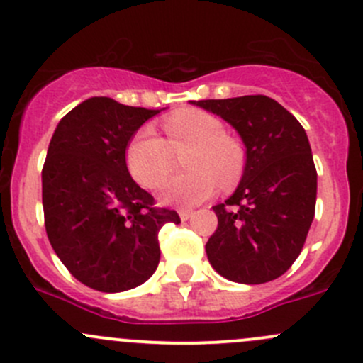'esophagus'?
I'll return each mask as SVG.
<instances>
[{
    "instance_id": "34e87169",
    "label": "esophagus",
    "mask_w": 363,
    "mask_h": 363,
    "mask_svg": "<svg viewBox=\"0 0 363 363\" xmlns=\"http://www.w3.org/2000/svg\"><path fill=\"white\" fill-rule=\"evenodd\" d=\"M179 216H181L182 221H188L193 216V211H189V208H179Z\"/></svg>"
}]
</instances>
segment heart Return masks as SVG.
Masks as SVG:
<instances>
[{
  "mask_svg": "<svg viewBox=\"0 0 363 363\" xmlns=\"http://www.w3.org/2000/svg\"><path fill=\"white\" fill-rule=\"evenodd\" d=\"M168 142L144 126L133 135L126 149V164L138 184L156 189L173 167V151L188 145V174L172 178L161 189V202L175 207H193L207 200L221 184L232 188L244 172V149L237 138L225 133L218 117L203 111H181L164 121Z\"/></svg>",
  "mask_w": 363,
  "mask_h": 363,
  "instance_id": "obj_1",
  "label": "heart"
}]
</instances>
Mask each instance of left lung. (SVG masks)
I'll return each mask as SVG.
<instances>
[{
	"label": "left lung",
	"mask_w": 363,
	"mask_h": 363,
	"mask_svg": "<svg viewBox=\"0 0 363 363\" xmlns=\"http://www.w3.org/2000/svg\"><path fill=\"white\" fill-rule=\"evenodd\" d=\"M193 104L232 124L246 145L240 184L212 207L218 228L205 244L208 262L233 283L277 279L298 258L316 208L318 174L306 130L263 94Z\"/></svg>",
	"instance_id": "1"
}]
</instances>
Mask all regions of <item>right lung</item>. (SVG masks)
<instances>
[{
	"instance_id": "add662e5",
	"label": "right lung",
	"mask_w": 363,
	"mask_h": 363,
	"mask_svg": "<svg viewBox=\"0 0 363 363\" xmlns=\"http://www.w3.org/2000/svg\"><path fill=\"white\" fill-rule=\"evenodd\" d=\"M161 111L107 96L77 105L57 124L42 170L49 242L75 279L105 294L145 283L160 263L158 232L181 218L155 207L131 179L126 147Z\"/></svg>"
}]
</instances>
